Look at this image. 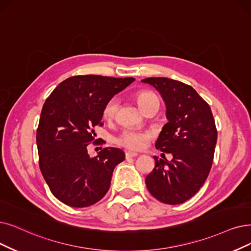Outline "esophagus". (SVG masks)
Listing matches in <instances>:
<instances>
[{
    "label": "esophagus",
    "mask_w": 251,
    "mask_h": 251,
    "mask_svg": "<svg viewBox=\"0 0 251 251\" xmlns=\"http://www.w3.org/2000/svg\"><path fill=\"white\" fill-rule=\"evenodd\" d=\"M137 155H138V153L133 152V151H126V158H132V157H135V156H137Z\"/></svg>",
    "instance_id": "esophagus-1"
}]
</instances>
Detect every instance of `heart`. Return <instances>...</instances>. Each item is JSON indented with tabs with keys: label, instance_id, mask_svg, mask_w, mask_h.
Masks as SVG:
<instances>
[{
	"label": "heart",
	"instance_id": "1",
	"mask_svg": "<svg viewBox=\"0 0 251 251\" xmlns=\"http://www.w3.org/2000/svg\"><path fill=\"white\" fill-rule=\"evenodd\" d=\"M137 101L141 108L145 110L151 106L154 103H158L157 96L150 92V91H141L139 92L136 96ZM119 104V100L117 97H113L108 100L107 103L104 105L103 108V117L107 120L112 119L117 111ZM152 138V133L146 129H139V128H125L120 132L116 138L115 142L119 146H123L126 149L134 150V151H139V150L144 149L150 139Z\"/></svg>",
	"mask_w": 251,
	"mask_h": 251
}]
</instances>
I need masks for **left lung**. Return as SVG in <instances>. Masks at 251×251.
<instances>
[{"label":"left lung","mask_w":251,"mask_h":251,"mask_svg":"<svg viewBox=\"0 0 251 251\" xmlns=\"http://www.w3.org/2000/svg\"><path fill=\"white\" fill-rule=\"evenodd\" d=\"M142 81L153 85L165 100L169 123L155 147L173 155L171 160L154 156L146 186L158 201L181 204L199 192L211 170L217 140L211 109L192 86L178 80L149 77Z\"/></svg>","instance_id":"left-lung-1"}]
</instances>
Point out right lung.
I'll return each instance as SVG.
<instances>
[{
	"label": "right lung",
	"instance_id": "1",
	"mask_svg": "<svg viewBox=\"0 0 251 251\" xmlns=\"http://www.w3.org/2000/svg\"><path fill=\"white\" fill-rule=\"evenodd\" d=\"M133 77L77 75L59 83L46 99L37 128L39 167L53 196L64 204L83 208L108 192L114 168L125 159L122 149L107 147L87 154L96 126H103L108 100L131 84Z\"/></svg>",
	"mask_w": 251,
	"mask_h": 251
}]
</instances>
